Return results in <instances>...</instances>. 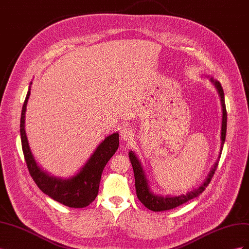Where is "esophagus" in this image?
<instances>
[{
  "instance_id": "34e87169",
  "label": "esophagus",
  "mask_w": 249,
  "mask_h": 249,
  "mask_svg": "<svg viewBox=\"0 0 249 249\" xmlns=\"http://www.w3.org/2000/svg\"><path fill=\"white\" fill-rule=\"evenodd\" d=\"M134 130L132 127H124L120 131V138L124 141H131L134 138Z\"/></svg>"
}]
</instances>
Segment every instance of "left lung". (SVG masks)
Segmentation results:
<instances>
[{"label": "left lung", "mask_w": 249, "mask_h": 249, "mask_svg": "<svg viewBox=\"0 0 249 249\" xmlns=\"http://www.w3.org/2000/svg\"><path fill=\"white\" fill-rule=\"evenodd\" d=\"M211 81V83L215 86L217 89V92L219 94L220 102H221V107H222V124H221V147H220V153L218 156V159L213 164V166L211 167L207 178L205 180L196 188H194L191 191H188L186 194H179L176 195V196H172V195H165L162 196L160 194H156L152 190H150L148 179L146 178V175L144 170L142 168V164L138 157L136 156L134 152H129V157L133 166L134 170V177H135V187H136V193L137 197L139 200L144 205L147 209L154 211V212H162V211H167L175 209L183 203L187 202L194 197H197L203 191H205L206 187L211 182V178H212L213 175L215 173V170L218 166V161H219V158L221 156L222 147L225 141V135H227V122H228V114H227V108H225V103H224V92L221 87V84L219 81L215 80L213 77H208Z\"/></svg>", "instance_id": "1"}]
</instances>
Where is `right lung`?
<instances>
[{
    "mask_svg": "<svg viewBox=\"0 0 249 249\" xmlns=\"http://www.w3.org/2000/svg\"><path fill=\"white\" fill-rule=\"evenodd\" d=\"M31 84L32 82L30 83L20 116L21 146L30 175L39 189L51 198L70 208H85L95 199L99 193L102 172L118 148L119 135L116 132L105 138L76 175L66 178L51 176L36 162L26 134L25 118Z\"/></svg>",
    "mask_w": 249,
    "mask_h": 249,
    "instance_id": "1",
    "label": "right lung"
}]
</instances>
